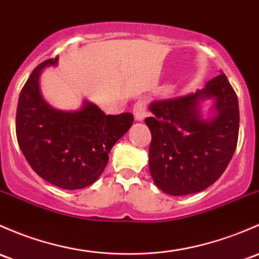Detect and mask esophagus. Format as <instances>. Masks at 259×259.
Returning a JSON list of instances; mask_svg holds the SVG:
<instances>
[{
  "mask_svg": "<svg viewBox=\"0 0 259 259\" xmlns=\"http://www.w3.org/2000/svg\"><path fill=\"white\" fill-rule=\"evenodd\" d=\"M133 111H134V115L135 119L139 121L144 120V118L146 116V105L145 102L143 100H139V102L135 103L134 108H133Z\"/></svg>",
  "mask_w": 259,
  "mask_h": 259,
  "instance_id": "esophagus-1",
  "label": "esophagus"
}]
</instances>
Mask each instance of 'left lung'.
I'll return each mask as SVG.
<instances>
[{
    "label": "left lung",
    "mask_w": 259,
    "mask_h": 259,
    "mask_svg": "<svg viewBox=\"0 0 259 259\" xmlns=\"http://www.w3.org/2000/svg\"><path fill=\"white\" fill-rule=\"evenodd\" d=\"M214 97L218 115L203 121L197 105ZM145 119L151 132L149 168L165 194L200 192L217 181L230 164L238 141L239 109L236 92L221 73L205 89L186 97L157 100Z\"/></svg>",
    "instance_id": "left-lung-1"
}]
</instances>
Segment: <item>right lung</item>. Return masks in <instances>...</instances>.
I'll return each mask as SVG.
<instances>
[{"mask_svg":"<svg viewBox=\"0 0 259 259\" xmlns=\"http://www.w3.org/2000/svg\"><path fill=\"white\" fill-rule=\"evenodd\" d=\"M58 58L37 65L22 88L16 113V135L34 172L64 190L89 186L102 175L109 152L134 121L132 113L107 115L85 102L78 111L53 109L38 85L40 70Z\"/></svg>","mask_w":259,"mask_h":259,"instance_id":"1","label":"right lung"}]
</instances>
